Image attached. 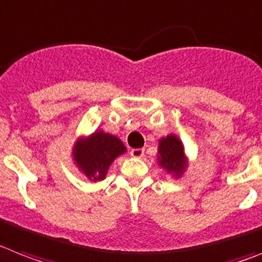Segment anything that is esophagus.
Listing matches in <instances>:
<instances>
[{
    "instance_id": "34e87169",
    "label": "esophagus",
    "mask_w": 262,
    "mask_h": 262,
    "mask_svg": "<svg viewBox=\"0 0 262 262\" xmlns=\"http://www.w3.org/2000/svg\"><path fill=\"white\" fill-rule=\"evenodd\" d=\"M143 155H144V149L143 148L131 149V156H133V158H142Z\"/></svg>"
}]
</instances>
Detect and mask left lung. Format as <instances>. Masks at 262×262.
Here are the masks:
<instances>
[{"label":"left lung","instance_id":"obj_1","mask_svg":"<svg viewBox=\"0 0 262 262\" xmlns=\"http://www.w3.org/2000/svg\"><path fill=\"white\" fill-rule=\"evenodd\" d=\"M158 164L173 179H180L189 165V159L185 154L184 144L179 136L169 134L159 139Z\"/></svg>","mask_w":262,"mask_h":262}]
</instances>
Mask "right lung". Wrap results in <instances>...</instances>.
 <instances>
[{
	"label": "right lung",
	"instance_id": "obj_1",
	"mask_svg": "<svg viewBox=\"0 0 262 262\" xmlns=\"http://www.w3.org/2000/svg\"><path fill=\"white\" fill-rule=\"evenodd\" d=\"M126 152V146L118 136L97 129L90 135H80L74 142L71 156L80 173L90 182H102L114 160Z\"/></svg>",
	"mask_w": 262,
	"mask_h": 262
}]
</instances>
